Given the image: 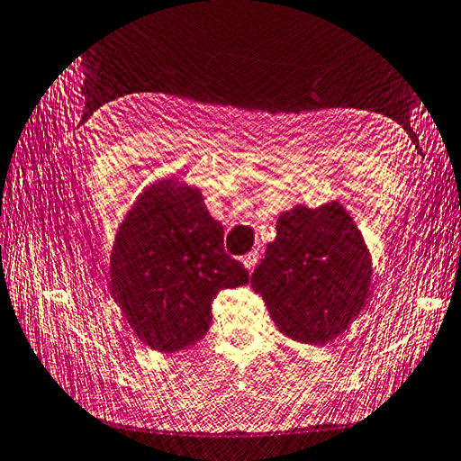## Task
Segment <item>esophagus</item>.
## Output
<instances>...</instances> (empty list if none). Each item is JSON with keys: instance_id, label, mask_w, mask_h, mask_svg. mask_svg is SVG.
I'll return each instance as SVG.
<instances>
[{"instance_id": "esophagus-1", "label": "esophagus", "mask_w": 461, "mask_h": 461, "mask_svg": "<svg viewBox=\"0 0 461 461\" xmlns=\"http://www.w3.org/2000/svg\"><path fill=\"white\" fill-rule=\"evenodd\" d=\"M241 262H243V267H245L247 270H253L255 265L258 262V253H257V251L247 253L245 257H241Z\"/></svg>"}]
</instances>
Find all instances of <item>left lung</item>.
Returning a JSON list of instances; mask_svg holds the SVG:
<instances>
[{
	"label": "left lung",
	"instance_id": "8db88e82",
	"mask_svg": "<svg viewBox=\"0 0 461 461\" xmlns=\"http://www.w3.org/2000/svg\"><path fill=\"white\" fill-rule=\"evenodd\" d=\"M371 280L373 258L357 223L332 201L278 216L251 285L284 336L324 346L369 303Z\"/></svg>",
	"mask_w": 461,
	"mask_h": 461
}]
</instances>
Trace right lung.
Instances as JSON below:
<instances>
[{
    "instance_id": "right-lung-1",
    "label": "right lung",
    "mask_w": 461,
    "mask_h": 461,
    "mask_svg": "<svg viewBox=\"0 0 461 461\" xmlns=\"http://www.w3.org/2000/svg\"><path fill=\"white\" fill-rule=\"evenodd\" d=\"M249 282L223 253V228L199 187L166 177L144 189L117 228L110 294L131 330L154 351L196 344L212 322L218 292Z\"/></svg>"
}]
</instances>
